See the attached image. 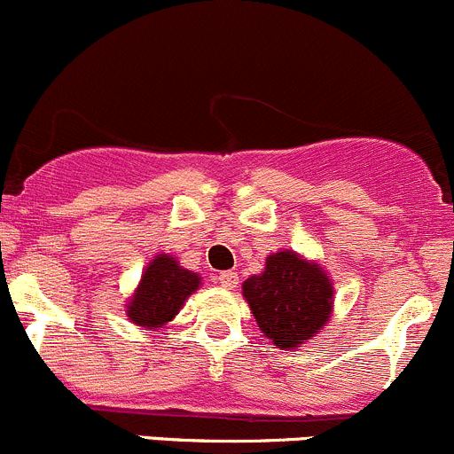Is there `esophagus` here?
I'll return each mask as SVG.
<instances>
[{
	"label": "esophagus",
	"instance_id": "esophagus-1",
	"mask_svg": "<svg viewBox=\"0 0 454 454\" xmlns=\"http://www.w3.org/2000/svg\"><path fill=\"white\" fill-rule=\"evenodd\" d=\"M218 282H221V286H225V289H236L238 273L236 271H223L221 276H218Z\"/></svg>",
	"mask_w": 454,
	"mask_h": 454
}]
</instances>
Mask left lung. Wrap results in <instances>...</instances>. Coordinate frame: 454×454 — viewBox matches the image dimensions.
<instances>
[{"label": "left lung", "mask_w": 454, "mask_h": 454, "mask_svg": "<svg viewBox=\"0 0 454 454\" xmlns=\"http://www.w3.org/2000/svg\"><path fill=\"white\" fill-rule=\"evenodd\" d=\"M333 295L326 269L291 249L267 255L262 273L242 282V298L260 331L282 351H294L325 329Z\"/></svg>", "instance_id": "obj_1"}]
</instances>
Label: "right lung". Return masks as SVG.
<instances>
[{
  "label": "right lung",
  "instance_id": "right-lung-1",
  "mask_svg": "<svg viewBox=\"0 0 454 454\" xmlns=\"http://www.w3.org/2000/svg\"><path fill=\"white\" fill-rule=\"evenodd\" d=\"M200 285L203 278L181 267L174 255L156 254L141 273L134 294L128 298L125 316L141 329H163L178 316L185 300L199 291Z\"/></svg>",
  "mask_w": 454,
  "mask_h": 454
}]
</instances>
